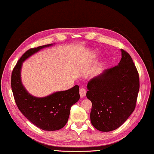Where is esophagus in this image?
Here are the masks:
<instances>
[{
  "label": "esophagus",
  "instance_id": "34e87169",
  "mask_svg": "<svg viewBox=\"0 0 154 154\" xmlns=\"http://www.w3.org/2000/svg\"><path fill=\"white\" fill-rule=\"evenodd\" d=\"M86 89H85L84 87H81V88L80 89V95L81 98H83V97L85 96L86 95Z\"/></svg>",
  "mask_w": 154,
  "mask_h": 154
}]
</instances>
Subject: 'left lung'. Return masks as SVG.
I'll list each match as a JSON object with an SVG mask.
<instances>
[{"label":"left lung","mask_w":154,"mask_h":154,"mask_svg":"<svg viewBox=\"0 0 154 154\" xmlns=\"http://www.w3.org/2000/svg\"><path fill=\"white\" fill-rule=\"evenodd\" d=\"M118 65L104 71L87 84L91 101V122L100 131L116 129L136 108L140 88L139 74L131 56L121 49Z\"/></svg>","instance_id":"1"}]
</instances>
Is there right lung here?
I'll list each match as a JSON object with an SVG mask.
<instances>
[{
	"label": "right lung",
	"mask_w": 154,
	"mask_h": 154,
	"mask_svg": "<svg viewBox=\"0 0 154 154\" xmlns=\"http://www.w3.org/2000/svg\"><path fill=\"white\" fill-rule=\"evenodd\" d=\"M51 45L31 48L26 51L14 67L11 78V89L18 109L32 123L45 131H56L63 128L67 122L71 107L80 99L78 85L44 98L30 95L23 87L20 80L23 61L40 49Z\"/></svg>",
	"instance_id": "1"
}]
</instances>
